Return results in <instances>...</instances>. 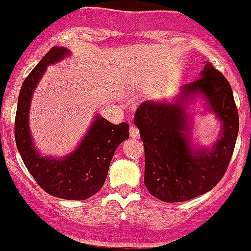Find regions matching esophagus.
<instances>
[{"instance_id":"1","label":"esophagus","mask_w":251,"mask_h":251,"mask_svg":"<svg viewBox=\"0 0 251 251\" xmlns=\"http://www.w3.org/2000/svg\"><path fill=\"white\" fill-rule=\"evenodd\" d=\"M129 133H130L131 138L134 139L139 138V135H140V134H139V129L136 128L135 126H130V128H129Z\"/></svg>"}]
</instances>
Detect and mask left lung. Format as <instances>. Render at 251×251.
Segmentation results:
<instances>
[{
	"instance_id": "obj_1",
	"label": "left lung",
	"mask_w": 251,
	"mask_h": 251,
	"mask_svg": "<svg viewBox=\"0 0 251 251\" xmlns=\"http://www.w3.org/2000/svg\"><path fill=\"white\" fill-rule=\"evenodd\" d=\"M198 93L207 98L224 125L221 139L211 151H193L186 135L185 100ZM134 123L145 150V187L165 202L187 201L212 189L228 168L239 130L230 84L210 62L199 79L183 86L177 101L141 103Z\"/></svg>"
}]
</instances>
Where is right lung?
<instances>
[{
  "mask_svg": "<svg viewBox=\"0 0 251 251\" xmlns=\"http://www.w3.org/2000/svg\"><path fill=\"white\" fill-rule=\"evenodd\" d=\"M69 54L64 47L53 46L30 72L21 88L14 121V136L24 165L47 194L59 199L85 200L102 188L116 149L129 138V125H113L96 116L80 145L66 158L41 157L29 131L28 115L31 95L49 64Z\"/></svg>",
  "mask_w": 251,
  "mask_h": 251,
  "instance_id": "1",
  "label": "right lung"
}]
</instances>
